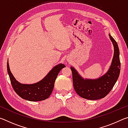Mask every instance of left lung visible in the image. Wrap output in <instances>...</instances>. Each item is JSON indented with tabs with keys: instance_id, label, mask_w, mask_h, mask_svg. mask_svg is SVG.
I'll use <instances>...</instances> for the list:
<instances>
[{
	"instance_id": "obj_1",
	"label": "left lung",
	"mask_w": 128,
	"mask_h": 128,
	"mask_svg": "<svg viewBox=\"0 0 128 128\" xmlns=\"http://www.w3.org/2000/svg\"><path fill=\"white\" fill-rule=\"evenodd\" d=\"M109 36L113 43L114 54L111 66L105 74L98 79H84L73 67H70L73 87L77 94L82 98L89 100L104 98L111 92L118 79L121 66L120 52L116 40L110 34Z\"/></svg>"
}]
</instances>
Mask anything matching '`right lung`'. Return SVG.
<instances>
[{
  "instance_id": "1",
  "label": "right lung",
  "mask_w": 128,
  "mask_h": 128,
  "mask_svg": "<svg viewBox=\"0 0 128 128\" xmlns=\"http://www.w3.org/2000/svg\"><path fill=\"white\" fill-rule=\"evenodd\" d=\"M66 66L59 64L54 66L44 78L37 83L33 84H22L15 79L10 72L7 62V72L10 83L16 94L25 100L37 102L45 100L48 98L52 92L56 77L60 71Z\"/></svg>"
}]
</instances>
